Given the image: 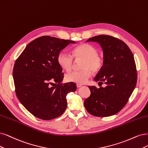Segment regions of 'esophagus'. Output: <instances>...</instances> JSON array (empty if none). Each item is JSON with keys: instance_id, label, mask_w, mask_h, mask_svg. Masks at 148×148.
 <instances>
[{"instance_id": "obj_1", "label": "esophagus", "mask_w": 148, "mask_h": 148, "mask_svg": "<svg viewBox=\"0 0 148 148\" xmlns=\"http://www.w3.org/2000/svg\"><path fill=\"white\" fill-rule=\"evenodd\" d=\"M77 85V88H79V87H80V86H82V84H77V85Z\"/></svg>"}]
</instances>
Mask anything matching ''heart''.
Segmentation results:
<instances>
[{"label":"heart","mask_w":148,"mask_h":148,"mask_svg":"<svg viewBox=\"0 0 148 148\" xmlns=\"http://www.w3.org/2000/svg\"><path fill=\"white\" fill-rule=\"evenodd\" d=\"M72 56L65 51L59 53L57 62L64 70L69 71L73 68L74 58L83 60L80 71H74L67 74L65 79L69 82L80 84L86 83L91 77L92 72L97 73L102 67L103 59L98 54L97 49L88 44H82L74 47L72 50Z\"/></svg>","instance_id":"heart-1"}]
</instances>
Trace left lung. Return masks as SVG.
Listing matches in <instances>:
<instances>
[{
	"mask_svg": "<svg viewBox=\"0 0 148 148\" xmlns=\"http://www.w3.org/2000/svg\"><path fill=\"white\" fill-rule=\"evenodd\" d=\"M86 41L97 42L102 49L103 64L94 80L106 86H89L91 95L84 106L95 116L113 115L126 104L135 88L137 73L134 55L124 42L109 35L95 36Z\"/></svg>",
	"mask_w": 148,
	"mask_h": 148,
	"instance_id": "8db88e82",
	"label": "left lung"
}]
</instances>
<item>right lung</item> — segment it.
I'll list each match as a JSON object with an SVG mask.
<instances>
[{"label":"right lung","mask_w":148,"mask_h":148,"mask_svg":"<svg viewBox=\"0 0 148 148\" xmlns=\"http://www.w3.org/2000/svg\"><path fill=\"white\" fill-rule=\"evenodd\" d=\"M70 43L76 42L42 36L31 41L16 60L13 75L16 96L36 118L51 120L62 115L67 95L76 90L74 82L61 84L64 76L57 62L60 51ZM53 82L58 84L53 86Z\"/></svg>","instance_id":"obj_1"}]
</instances>
